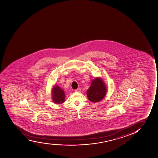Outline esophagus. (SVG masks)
<instances>
[{
  "label": "esophagus",
  "mask_w": 158,
  "mask_h": 158,
  "mask_svg": "<svg viewBox=\"0 0 158 158\" xmlns=\"http://www.w3.org/2000/svg\"><path fill=\"white\" fill-rule=\"evenodd\" d=\"M81 91V89L80 88H78L77 89V90H75V92H80Z\"/></svg>",
  "instance_id": "obj_1"
}]
</instances>
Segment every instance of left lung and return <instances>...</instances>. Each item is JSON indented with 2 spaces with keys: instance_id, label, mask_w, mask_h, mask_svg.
<instances>
[{
  "instance_id": "obj_1",
  "label": "left lung",
  "mask_w": 158,
  "mask_h": 158,
  "mask_svg": "<svg viewBox=\"0 0 158 158\" xmlns=\"http://www.w3.org/2000/svg\"><path fill=\"white\" fill-rule=\"evenodd\" d=\"M107 90L106 86L102 79L96 77L92 81L91 86L87 90V97L93 102H99L105 97Z\"/></svg>"
}]
</instances>
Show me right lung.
<instances>
[{"label": "right lung", "mask_w": 158, "mask_h": 158, "mask_svg": "<svg viewBox=\"0 0 158 158\" xmlns=\"http://www.w3.org/2000/svg\"><path fill=\"white\" fill-rule=\"evenodd\" d=\"M52 99L56 104H61L65 101V92L59 86L54 85L52 89Z\"/></svg>", "instance_id": "obj_1"}]
</instances>
